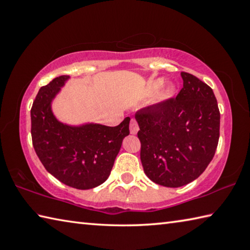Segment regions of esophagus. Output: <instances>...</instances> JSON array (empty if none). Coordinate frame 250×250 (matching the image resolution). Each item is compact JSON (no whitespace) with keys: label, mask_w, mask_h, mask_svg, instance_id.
Returning a JSON list of instances; mask_svg holds the SVG:
<instances>
[{"label":"esophagus","mask_w":250,"mask_h":250,"mask_svg":"<svg viewBox=\"0 0 250 250\" xmlns=\"http://www.w3.org/2000/svg\"><path fill=\"white\" fill-rule=\"evenodd\" d=\"M138 131H139L138 122L135 121V119H131V121H130V132H131V134H137Z\"/></svg>","instance_id":"obj_1"}]
</instances>
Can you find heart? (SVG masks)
Segmentation results:
<instances>
[{
    "mask_svg": "<svg viewBox=\"0 0 250 250\" xmlns=\"http://www.w3.org/2000/svg\"><path fill=\"white\" fill-rule=\"evenodd\" d=\"M164 83V80L162 78H156L154 80H152V82L149 83V86H147V92H149V95H154L156 92H159L158 95V101H166L167 99L172 98L173 96L175 95V91H176V88L174 84H167L163 89H160L163 86ZM161 90L160 91L159 89Z\"/></svg>",
    "mask_w": 250,
    "mask_h": 250,
    "instance_id": "1",
    "label": "heart"
}]
</instances>
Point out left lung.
<instances>
[{"label":"left lung","instance_id":"1","mask_svg":"<svg viewBox=\"0 0 250 250\" xmlns=\"http://www.w3.org/2000/svg\"><path fill=\"white\" fill-rule=\"evenodd\" d=\"M176 98L135 113L146 175L167 188L196 180L213 160L219 139V115L213 89L195 76L181 73Z\"/></svg>","mask_w":250,"mask_h":250}]
</instances>
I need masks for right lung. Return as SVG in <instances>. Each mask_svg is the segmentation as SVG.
<instances>
[{
    "mask_svg": "<svg viewBox=\"0 0 250 250\" xmlns=\"http://www.w3.org/2000/svg\"><path fill=\"white\" fill-rule=\"evenodd\" d=\"M69 76H59L42 87L31 109L33 146L44 167L62 183L89 189L108 179L130 118L117 126L99 124L70 125L54 116L52 103Z\"/></svg>",
    "mask_w": 250,
    "mask_h": 250,
    "instance_id": "obj_1",
    "label": "right lung"
}]
</instances>
